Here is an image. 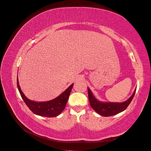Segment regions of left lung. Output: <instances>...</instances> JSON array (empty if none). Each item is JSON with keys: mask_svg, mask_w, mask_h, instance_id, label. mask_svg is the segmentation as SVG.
<instances>
[{"mask_svg": "<svg viewBox=\"0 0 151 151\" xmlns=\"http://www.w3.org/2000/svg\"><path fill=\"white\" fill-rule=\"evenodd\" d=\"M88 97L91 106L94 110L103 116H110L123 111L130 104L133 99L136 89L134 93L127 101L122 103H113V102H102L98 100L94 97L91 91L88 88Z\"/></svg>", "mask_w": 151, "mask_h": 151, "instance_id": "1", "label": "left lung"}]
</instances>
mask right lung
Returning <instances> with one entry per match:
<instances>
[{
  "instance_id": "1",
  "label": "right lung",
  "mask_w": 151,
  "mask_h": 151,
  "mask_svg": "<svg viewBox=\"0 0 151 151\" xmlns=\"http://www.w3.org/2000/svg\"><path fill=\"white\" fill-rule=\"evenodd\" d=\"M73 85L74 83L71 84L64 92H63L56 98L48 101L37 102L32 101L26 97L20 88L18 77L17 79L18 90L19 91L22 99L30 110L35 115L46 117H55L63 111L65 108L68 99L69 98Z\"/></svg>"
}]
</instances>
